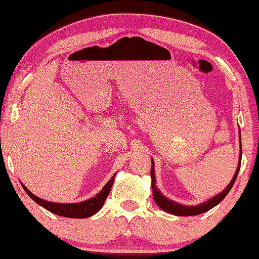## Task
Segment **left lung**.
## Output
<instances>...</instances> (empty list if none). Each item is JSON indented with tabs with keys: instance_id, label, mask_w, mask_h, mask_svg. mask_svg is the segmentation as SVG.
<instances>
[{
	"instance_id": "left-lung-1",
	"label": "left lung",
	"mask_w": 259,
	"mask_h": 259,
	"mask_svg": "<svg viewBox=\"0 0 259 259\" xmlns=\"http://www.w3.org/2000/svg\"><path fill=\"white\" fill-rule=\"evenodd\" d=\"M239 135H240L239 163H238V168H236L235 173H234L233 179H232V181H230V183L227 185V188L223 191H221L220 194H217V195H215V196L211 197V199H208L207 201L200 203V205H196V206H185V205H182V203H178V202L173 201V200L167 199L165 195H162V193H161L159 188L156 187V178H155V163H154L153 159H151V171H150V175H151V188H153L154 200H155V202L157 203V206H159L161 209H163V211L168 212V213L175 214V215H183V217H187V215L201 214V213H203V212H207L208 209L213 208L214 206H217L218 203H220L222 200H223L224 197L228 195V193H229L230 189H232V188H233L234 183H235L236 177H238L240 165H241V156H242L241 133L239 132Z\"/></svg>"
}]
</instances>
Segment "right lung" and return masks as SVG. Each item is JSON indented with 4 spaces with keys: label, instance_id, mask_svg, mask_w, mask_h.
<instances>
[{
    "label": "right lung",
    "instance_id": "right-lung-1",
    "mask_svg": "<svg viewBox=\"0 0 259 259\" xmlns=\"http://www.w3.org/2000/svg\"><path fill=\"white\" fill-rule=\"evenodd\" d=\"M114 179H115V175L112 176L110 181L103 187V189L100 190L97 195H94L93 197H91V199L86 200V201H81L76 203H57V202L46 201V200L39 199V197L33 195L25 185L24 184L21 185H23L24 190L26 191L27 195L31 197L33 201L38 203L39 206H42V207L47 209V211L52 212V213L62 215V217H68V218H87V217H91V215L96 214L97 212L103 207L106 197H108L109 193H110L111 190Z\"/></svg>",
    "mask_w": 259,
    "mask_h": 259
}]
</instances>
